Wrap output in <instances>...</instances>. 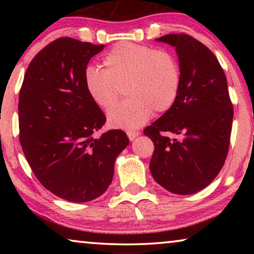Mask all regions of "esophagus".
Segmentation results:
<instances>
[{
  "label": "esophagus",
  "instance_id": "obj_1",
  "mask_svg": "<svg viewBox=\"0 0 254 254\" xmlns=\"http://www.w3.org/2000/svg\"><path fill=\"white\" fill-rule=\"evenodd\" d=\"M127 135H128V137H129V140L133 141L135 137H137L138 135H140V131H136V130H128V131H127Z\"/></svg>",
  "mask_w": 254,
  "mask_h": 254
}]
</instances>
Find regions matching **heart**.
<instances>
[{
    "instance_id": "b5f03b06",
    "label": "heart",
    "mask_w": 254,
    "mask_h": 254,
    "mask_svg": "<svg viewBox=\"0 0 254 254\" xmlns=\"http://www.w3.org/2000/svg\"><path fill=\"white\" fill-rule=\"evenodd\" d=\"M104 69L88 67L84 86L93 103L110 110L118 102L119 89L128 98L111 110L107 123L113 128L135 129L155 113L170 110L182 84L179 62L168 51L121 43L103 59Z\"/></svg>"
}]
</instances>
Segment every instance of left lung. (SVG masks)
Listing matches in <instances>:
<instances>
[{"mask_svg":"<svg viewBox=\"0 0 254 254\" xmlns=\"http://www.w3.org/2000/svg\"><path fill=\"white\" fill-rule=\"evenodd\" d=\"M156 40L176 47L182 84L171 109L143 130L155 145L149 168L169 192L189 195L207 187L223 168L234 107L227 77L209 48L185 33Z\"/></svg>","mask_w":254,"mask_h":254,"instance_id":"left-lung-1","label":"left lung"}]
</instances>
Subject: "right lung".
Returning <instances> with one entry per match:
<instances>
[{
  "label": "right lung",
  "instance_id": "1",
  "mask_svg": "<svg viewBox=\"0 0 254 254\" xmlns=\"http://www.w3.org/2000/svg\"><path fill=\"white\" fill-rule=\"evenodd\" d=\"M104 45L59 38L26 69L19 91V141L45 189L70 202H88L112 183L114 162L129 143L112 129L96 137L106 118L84 86L90 59Z\"/></svg>",
  "mask_w": 254,
  "mask_h": 254
}]
</instances>
